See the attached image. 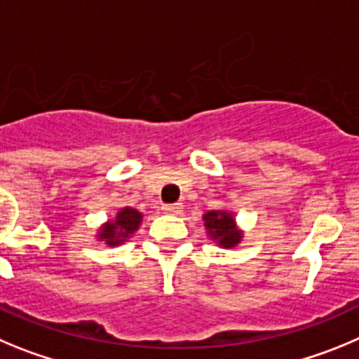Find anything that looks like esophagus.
<instances>
[{
  "label": "esophagus",
  "instance_id": "1",
  "mask_svg": "<svg viewBox=\"0 0 359 359\" xmlns=\"http://www.w3.org/2000/svg\"><path fill=\"white\" fill-rule=\"evenodd\" d=\"M163 211L168 212V215H180L182 205L180 203H168V205H163Z\"/></svg>",
  "mask_w": 359,
  "mask_h": 359
}]
</instances>
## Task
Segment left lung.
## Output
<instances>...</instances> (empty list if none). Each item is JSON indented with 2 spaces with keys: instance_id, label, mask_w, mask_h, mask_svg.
I'll use <instances>...</instances> for the list:
<instances>
[{
  "instance_id": "8db88e82",
  "label": "left lung",
  "mask_w": 359,
  "mask_h": 359,
  "mask_svg": "<svg viewBox=\"0 0 359 359\" xmlns=\"http://www.w3.org/2000/svg\"><path fill=\"white\" fill-rule=\"evenodd\" d=\"M203 227L209 240L222 248H234L243 241L245 232L238 227L234 212L227 209H215L203 212Z\"/></svg>"
}]
</instances>
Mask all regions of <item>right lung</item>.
Returning a JSON list of instances; mask_svg holds the SVG:
<instances>
[{"label": "right lung", "instance_id": "right-lung-1", "mask_svg": "<svg viewBox=\"0 0 359 359\" xmlns=\"http://www.w3.org/2000/svg\"><path fill=\"white\" fill-rule=\"evenodd\" d=\"M141 224H143V212L134 208H121L114 218L100 225L96 240L103 241L109 247H118L130 240Z\"/></svg>", "mask_w": 359, "mask_h": 359}]
</instances>
